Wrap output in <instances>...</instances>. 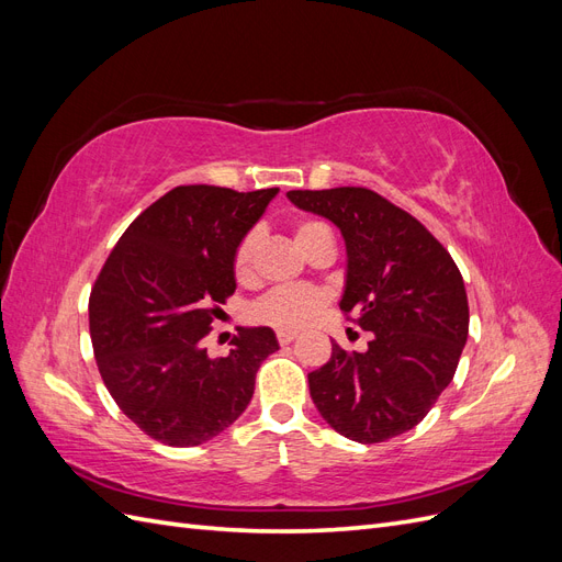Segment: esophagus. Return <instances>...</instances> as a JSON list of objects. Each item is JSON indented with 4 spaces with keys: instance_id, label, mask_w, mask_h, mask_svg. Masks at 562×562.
I'll return each mask as SVG.
<instances>
[{
    "instance_id": "esophagus-1",
    "label": "esophagus",
    "mask_w": 562,
    "mask_h": 562,
    "mask_svg": "<svg viewBox=\"0 0 562 562\" xmlns=\"http://www.w3.org/2000/svg\"><path fill=\"white\" fill-rule=\"evenodd\" d=\"M295 337H297V333H295V330H279V333H277L279 345H291Z\"/></svg>"
}]
</instances>
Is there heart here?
<instances>
[{"label":"heart","mask_w":562,"mask_h":562,"mask_svg":"<svg viewBox=\"0 0 562 562\" xmlns=\"http://www.w3.org/2000/svg\"><path fill=\"white\" fill-rule=\"evenodd\" d=\"M328 232V227L316 220H304L295 227V241L304 248L312 236ZM260 248V234L248 232L239 241L232 258L234 279L239 283H250L255 279V258H258ZM328 295L318 291V288H277V291L267 293L250 307V318L262 326H271L279 330H300L307 328L310 323L318 318V314L326 310Z\"/></svg>","instance_id":"1"}]
</instances>
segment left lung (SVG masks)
Returning a JSON list of instances; mask_svg holds the SVG:
<instances>
[{
	"instance_id": "1",
	"label": "left lung",
	"mask_w": 562,
	"mask_h": 562,
	"mask_svg": "<svg viewBox=\"0 0 562 562\" xmlns=\"http://www.w3.org/2000/svg\"><path fill=\"white\" fill-rule=\"evenodd\" d=\"M288 199L342 232L347 285L339 310L372 333L363 353L333 342L330 361L310 372L314 405L356 443L411 431L452 382L467 345L462 274L417 217L368 187L293 190Z\"/></svg>"
}]
</instances>
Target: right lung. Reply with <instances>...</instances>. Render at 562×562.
Wrapping results in <instances>:
<instances>
[{
  "instance_id": "1",
  "label": "right lung",
  "mask_w": 562,
  "mask_h": 562,
  "mask_svg": "<svg viewBox=\"0 0 562 562\" xmlns=\"http://www.w3.org/2000/svg\"><path fill=\"white\" fill-rule=\"evenodd\" d=\"M277 192L176 187L133 220L91 288L100 378L119 411L164 446L192 448L225 431L279 349L271 328H239L220 359L201 347L236 288L234 250Z\"/></svg>"
}]
</instances>
